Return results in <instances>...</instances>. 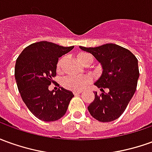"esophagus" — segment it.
<instances>
[{
    "instance_id": "34e87169",
    "label": "esophagus",
    "mask_w": 152,
    "mask_h": 152,
    "mask_svg": "<svg viewBox=\"0 0 152 152\" xmlns=\"http://www.w3.org/2000/svg\"><path fill=\"white\" fill-rule=\"evenodd\" d=\"M73 93H74V95H78V94H80V93H81V92H80V91H74V92H73Z\"/></svg>"
}]
</instances>
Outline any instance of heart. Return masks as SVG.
<instances>
[{
  "label": "heart",
  "mask_w": 152,
  "mask_h": 152,
  "mask_svg": "<svg viewBox=\"0 0 152 152\" xmlns=\"http://www.w3.org/2000/svg\"><path fill=\"white\" fill-rule=\"evenodd\" d=\"M88 57H92V56L88 53H79L77 55V58L80 63H82L85 58ZM61 65H62V59H59L57 63L58 71H59L61 69ZM89 82L90 78L88 76H69L63 79V85L69 89L80 91Z\"/></svg>",
  "instance_id": "obj_1"
}]
</instances>
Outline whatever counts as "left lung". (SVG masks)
Returning a JSON list of instances; mask_svg holds the SVG:
<instances>
[{
    "instance_id": "1",
    "label": "left lung",
    "mask_w": 152,
    "mask_h": 152,
    "mask_svg": "<svg viewBox=\"0 0 152 152\" xmlns=\"http://www.w3.org/2000/svg\"><path fill=\"white\" fill-rule=\"evenodd\" d=\"M79 48L93 54L102 69L100 78L94 83L102 93L98 95L94 92L95 98L88 107V112L99 122H108L118 119L126 108L137 88L139 78L137 58L130 50L115 44ZM103 88H107L109 93H105Z\"/></svg>"
}]
</instances>
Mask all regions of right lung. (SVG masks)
I'll list each match as a JSON object with an SVG mask.
<instances>
[{
    "label": "right lung",
    "mask_w": 152,
    "mask_h": 152,
    "mask_svg": "<svg viewBox=\"0 0 152 152\" xmlns=\"http://www.w3.org/2000/svg\"><path fill=\"white\" fill-rule=\"evenodd\" d=\"M74 46L64 47L48 41L31 44L16 59L15 78L23 102L30 112L45 122H54L65 114L73 93L59 87L50 91L58 58Z\"/></svg>",
    "instance_id": "obj_1"
}]
</instances>
